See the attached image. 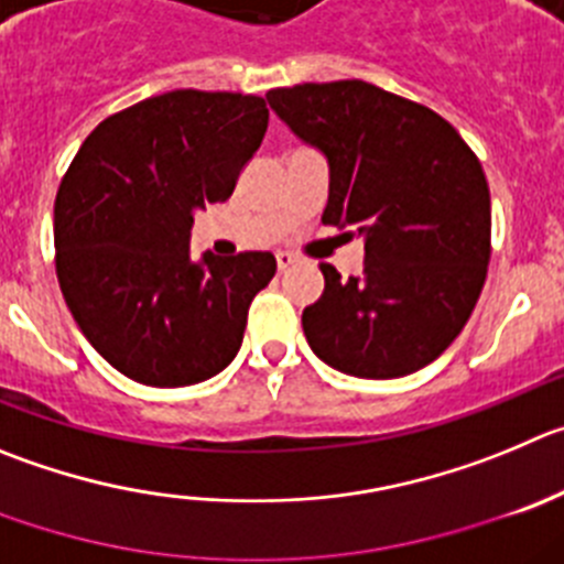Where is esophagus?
Returning <instances> with one entry per match:
<instances>
[{
    "instance_id": "34e87169",
    "label": "esophagus",
    "mask_w": 564,
    "mask_h": 564,
    "mask_svg": "<svg viewBox=\"0 0 564 564\" xmlns=\"http://www.w3.org/2000/svg\"><path fill=\"white\" fill-rule=\"evenodd\" d=\"M275 261H278V270L283 272V270H289V267L294 264V256H292V252H286V250H278Z\"/></svg>"
}]
</instances>
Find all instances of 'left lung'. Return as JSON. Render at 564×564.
Masks as SVG:
<instances>
[{
	"label": "left lung",
	"instance_id": "obj_1",
	"mask_svg": "<svg viewBox=\"0 0 564 564\" xmlns=\"http://www.w3.org/2000/svg\"><path fill=\"white\" fill-rule=\"evenodd\" d=\"M272 110L328 158L323 223L365 236V278L319 264L303 308L314 354L356 378H401L462 334L487 281L489 186L481 161L425 105L365 80L300 83Z\"/></svg>",
	"mask_w": 564,
	"mask_h": 564
}]
</instances>
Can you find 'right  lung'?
<instances>
[{
  "mask_svg": "<svg viewBox=\"0 0 564 564\" xmlns=\"http://www.w3.org/2000/svg\"><path fill=\"white\" fill-rule=\"evenodd\" d=\"M264 97L181 91L108 116L55 197V272L68 312L110 367L147 387H188L239 354L275 256L188 261L194 210L234 194L267 133Z\"/></svg>",
  "mask_w": 564,
  "mask_h": 564,
  "instance_id": "add662e5",
  "label": "right lung"
}]
</instances>
